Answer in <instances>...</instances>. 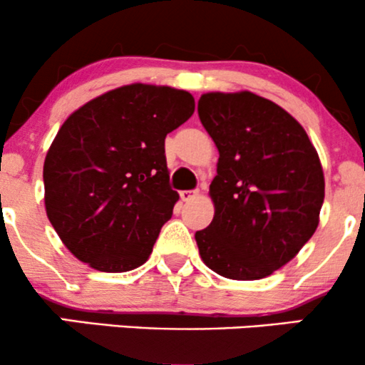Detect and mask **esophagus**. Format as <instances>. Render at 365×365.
<instances>
[{"label":"esophagus","mask_w":365,"mask_h":365,"mask_svg":"<svg viewBox=\"0 0 365 365\" xmlns=\"http://www.w3.org/2000/svg\"><path fill=\"white\" fill-rule=\"evenodd\" d=\"M197 195H199V190H182L180 192V197H182L183 202H188V200L195 199Z\"/></svg>","instance_id":"obj_1"}]
</instances>
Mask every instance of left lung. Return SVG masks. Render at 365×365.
<instances>
[{"mask_svg":"<svg viewBox=\"0 0 365 365\" xmlns=\"http://www.w3.org/2000/svg\"><path fill=\"white\" fill-rule=\"evenodd\" d=\"M200 123L220 159L215 217L195 233L200 259L230 279H261L290 262L319 225L324 175L302 125L254 92H207Z\"/></svg>","mask_w":365,"mask_h":365,"instance_id":"obj_1","label":"left lung"}]
</instances>
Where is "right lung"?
Here are the masks:
<instances>
[{"label": "right lung", "mask_w": 365, "mask_h": 365, "mask_svg": "<svg viewBox=\"0 0 365 365\" xmlns=\"http://www.w3.org/2000/svg\"><path fill=\"white\" fill-rule=\"evenodd\" d=\"M194 110L190 92L130 83L65 120L44 159V204L78 261L104 273L148 261L178 200L165 139Z\"/></svg>", "instance_id": "1"}]
</instances>
